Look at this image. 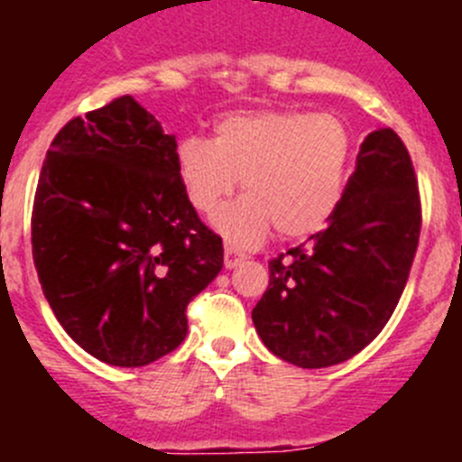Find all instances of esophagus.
Segmentation results:
<instances>
[{"label":"esophagus","mask_w":462,"mask_h":462,"mask_svg":"<svg viewBox=\"0 0 462 462\" xmlns=\"http://www.w3.org/2000/svg\"><path fill=\"white\" fill-rule=\"evenodd\" d=\"M243 259H247V254L243 250H238L234 245H226V250H224V266L236 268Z\"/></svg>","instance_id":"1"}]
</instances>
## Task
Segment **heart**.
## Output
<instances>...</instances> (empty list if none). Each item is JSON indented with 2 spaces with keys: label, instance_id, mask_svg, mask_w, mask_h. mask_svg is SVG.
<instances>
[{
  "label": "heart",
  "instance_id": "heart-1",
  "mask_svg": "<svg viewBox=\"0 0 462 462\" xmlns=\"http://www.w3.org/2000/svg\"><path fill=\"white\" fill-rule=\"evenodd\" d=\"M352 152V132L333 113L256 110L222 117L212 141H182L178 171L191 206L206 215L243 180L245 196L215 224L228 243L254 245L273 226L287 240L321 231L345 199Z\"/></svg>",
  "mask_w": 462,
  "mask_h": 462
}]
</instances>
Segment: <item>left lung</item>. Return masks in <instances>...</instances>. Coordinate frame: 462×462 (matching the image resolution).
Instances as JSON below:
<instances>
[{"mask_svg": "<svg viewBox=\"0 0 462 462\" xmlns=\"http://www.w3.org/2000/svg\"><path fill=\"white\" fill-rule=\"evenodd\" d=\"M421 234L414 164L393 129L361 143L356 171L326 228L268 261L252 321L263 345L298 368L356 356L382 333L410 277Z\"/></svg>", "mask_w": 462, "mask_h": 462, "instance_id": "1", "label": "left lung"}]
</instances>
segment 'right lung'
Wrapping results in <instances>:
<instances>
[{
    "instance_id": "1",
    "label": "right lung",
    "mask_w": 462,
    "mask_h": 462,
    "mask_svg": "<svg viewBox=\"0 0 462 462\" xmlns=\"http://www.w3.org/2000/svg\"><path fill=\"white\" fill-rule=\"evenodd\" d=\"M43 296L76 345L141 368L187 336V305L224 266L178 171V143L125 94L52 138L32 208Z\"/></svg>"
}]
</instances>
